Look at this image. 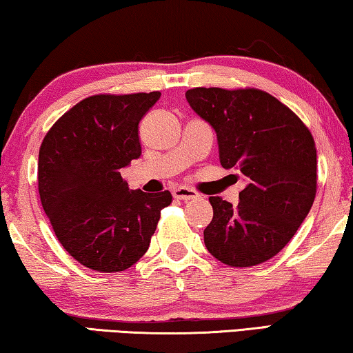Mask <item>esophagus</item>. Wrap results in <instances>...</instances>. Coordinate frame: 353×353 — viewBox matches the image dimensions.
<instances>
[{
  "mask_svg": "<svg viewBox=\"0 0 353 353\" xmlns=\"http://www.w3.org/2000/svg\"><path fill=\"white\" fill-rule=\"evenodd\" d=\"M173 197L178 199V201L188 202V201H192V199L199 197V194L194 191V189H189V188L181 186V188H176L175 191H173Z\"/></svg>",
  "mask_w": 353,
  "mask_h": 353,
  "instance_id": "34e87169",
  "label": "esophagus"
}]
</instances>
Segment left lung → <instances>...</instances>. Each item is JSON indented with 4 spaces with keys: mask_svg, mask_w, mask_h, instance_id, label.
I'll return each instance as SVG.
<instances>
[{
    "mask_svg": "<svg viewBox=\"0 0 353 353\" xmlns=\"http://www.w3.org/2000/svg\"><path fill=\"white\" fill-rule=\"evenodd\" d=\"M186 100L216 132L221 165L248 180L236 207L208 199L213 219L203 231L207 250L231 268L268 261L290 242L314 203L312 134L287 105L259 89L196 88Z\"/></svg>",
    "mask_w": 353,
    "mask_h": 353,
    "instance_id": "8db88e82",
    "label": "left lung"
}]
</instances>
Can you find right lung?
I'll return each mask as SVG.
<instances>
[{"instance_id":"obj_1","label":"right lung","mask_w":353,"mask_h":353,"mask_svg":"<svg viewBox=\"0 0 353 353\" xmlns=\"http://www.w3.org/2000/svg\"><path fill=\"white\" fill-rule=\"evenodd\" d=\"M161 92L81 100L39 148L41 203L62 247L97 272H121L146 253L172 194L130 191L121 168L139 159V122Z\"/></svg>"}]
</instances>
